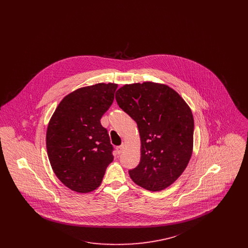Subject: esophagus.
I'll list each match as a JSON object with an SVG mask.
<instances>
[{
  "instance_id": "esophagus-1",
  "label": "esophagus",
  "mask_w": 248,
  "mask_h": 248,
  "mask_svg": "<svg viewBox=\"0 0 248 248\" xmlns=\"http://www.w3.org/2000/svg\"><path fill=\"white\" fill-rule=\"evenodd\" d=\"M124 149H125V144H124V143H123L122 145H120V146H118V147L116 148L118 154H123L124 151Z\"/></svg>"
}]
</instances>
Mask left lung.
Segmentation results:
<instances>
[{
	"instance_id": "left-lung-1",
	"label": "left lung",
	"mask_w": 248,
	"mask_h": 248,
	"mask_svg": "<svg viewBox=\"0 0 248 248\" xmlns=\"http://www.w3.org/2000/svg\"><path fill=\"white\" fill-rule=\"evenodd\" d=\"M115 99L136 121L141 140L140 162L129 170L130 177L151 191L169 187L192 154L194 121L189 107L169 86L152 82L125 84Z\"/></svg>"
}]
</instances>
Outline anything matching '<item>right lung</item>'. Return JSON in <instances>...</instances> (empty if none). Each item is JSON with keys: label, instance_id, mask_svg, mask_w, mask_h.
Here are the masks:
<instances>
[{"label": "right lung", "instance_id": "add662e5", "mask_svg": "<svg viewBox=\"0 0 248 248\" xmlns=\"http://www.w3.org/2000/svg\"><path fill=\"white\" fill-rule=\"evenodd\" d=\"M117 87L96 83L73 91L61 100L49 122L50 164L59 180L74 191L96 189L113 161V147L100 119L111 106Z\"/></svg>", "mask_w": 248, "mask_h": 248}]
</instances>
